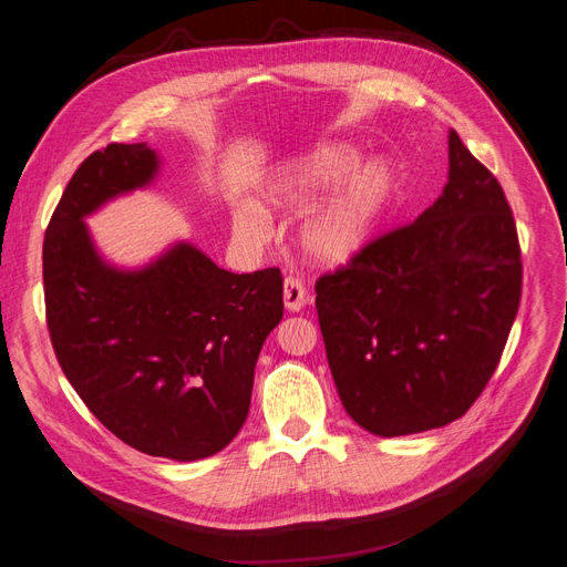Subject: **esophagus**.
<instances>
[{"label": "esophagus", "instance_id": "1", "mask_svg": "<svg viewBox=\"0 0 567 567\" xmlns=\"http://www.w3.org/2000/svg\"><path fill=\"white\" fill-rule=\"evenodd\" d=\"M313 296L298 277H286L284 281V305L288 311H300L307 302H311Z\"/></svg>", "mask_w": 567, "mask_h": 567}]
</instances>
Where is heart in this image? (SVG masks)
Instances as JSON below:
<instances>
[{"label": "heart", "mask_w": 567, "mask_h": 567, "mask_svg": "<svg viewBox=\"0 0 567 567\" xmlns=\"http://www.w3.org/2000/svg\"><path fill=\"white\" fill-rule=\"evenodd\" d=\"M355 165V148L323 144L277 169L265 190L267 202L286 214L305 212ZM393 190L395 174L383 161L358 167L302 223L300 244L305 254L321 265H339L360 254L372 239ZM235 230L241 239L258 244L267 237V218L260 209L248 207L235 218Z\"/></svg>", "instance_id": "heart-1"}]
</instances>
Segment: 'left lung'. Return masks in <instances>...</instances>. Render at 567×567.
Segmentation results:
<instances>
[{
  "label": "left lung",
  "instance_id": "left-lung-1",
  "mask_svg": "<svg viewBox=\"0 0 567 567\" xmlns=\"http://www.w3.org/2000/svg\"><path fill=\"white\" fill-rule=\"evenodd\" d=\"M520 248L497 178L449 132V184L414 223L316 281L328 365L379 437L461 419L486 389L520 300Z\"/></svg>",
  "mask_w": 567,
  "mask_h": 567
}]
</instances>
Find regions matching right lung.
Returning a JSON list of instances; mask_svg holds the SVG:
<instances>
[{"label":"right lung","mask_w":567,"mask_h":567,"mask_svg":"<svg viewBox=\"0 0 567 567\" xmlns=\"http://www.w3.org/2000/svg\"><path fill=\"white\" fill-rule=\"evenodd\" d=\"M155 172L146 144H109L74 172L43 237L47 323L64 377L106 430L142 454L199 461L248 416L284 279L277 267L233 275L190 244L144 269L106 265L83 218Z\"/></svg>","instance_id":"right-lung-1"}]
</instances>
